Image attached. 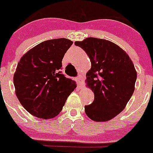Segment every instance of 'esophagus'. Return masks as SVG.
Segmentation results:
<instances>
[{
  "label": "esophagus",
  "mask_w": 153,
  "mask_h": 153,
  "mask_svg": "<svg viewBox=\"0 0 153 153\" xmlns=\"http://www.w3.org/2000/svg\"><path fill=\"white\" fill-rule=\"evenodd\" d=\"M76 81L77 82L78 86L80 87L81 86V82H82V77H81L80 75L77 76L76 77Z\"/></svg>",
  "instance_id": "1"
}]
</instances>
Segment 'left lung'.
Instances as JSON below:
<instances>
[{
    "mask_svg": "<svg viewBox=\"0 0 153 153\" xmlns=\"http://www.w3.org/2000/svg\"><path fill=\"white\" fill-rule=\"evenodd\" d=\"M91 60L86 74L87 85L94 92V101L85 106L87 116L95 122H105L121 113L134 91L137 72L128 54L115 43L88 37L76 41Z\"/></svg>",
    "mask_w": 153,
    "mask_h": 153,
    "instance_id": "1",
    "label": "left lung"
}]
</instances>
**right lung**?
<instances>
[{
    "instance_id": "1",
    "label": "right lung",
    "mask_w": 153,
    "mask_h": 153,
    "mask_svg": "<svg viewBox=\"0 0 153 153\" xmlns=\"http://www.w3.org/2000/svg\"><path fill=\"white\" fill-rule=\"evenodd\" d=\"M73 41L54 39L39 43L20 59L13 76L16 94L28 113L41 119L60 113L76 82L61 71Z\"/></svg>"
}]
</instances>
